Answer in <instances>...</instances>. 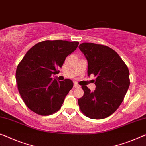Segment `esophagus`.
Wrapping results in <instances>:
<instances>
[{
	"mask_svg": "<svg viewBox=\"0 0 146 146\" xmlns=\"http://www.w3.org/2000/svg\"><path fill=\"white\" fill-rule=\"evenodd\" d=\"M74 88H80V86L79 85V84H77V83H74Z\"/></svg>",
	"mask_w": 146,
	"mask_h": 146,
	"instance_id": "34e87169",
	"label": "esophagus"
}]
</instances>
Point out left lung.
Returning a JSON list of instances; mask_svg holds the SVG:
<instances>
[{"label": "left lung", "mask_w": 146, "mask_h": 146, "mask_svg": "<svg viewBox=\"0 0 146 146\" xmlns=\"http://www.w3.org/2000/svg\"><path fill=\"white\" fill-rule=\"evenodd\" d=\"M79 48L88 61V75L96 77L94 92L82 86L84 95L78 100L80 110L90 119L106 118L119 108L129 89V68L107 46L84 42Z\"/></svg>", "instance_id": "8db88e82"}]
</instances>
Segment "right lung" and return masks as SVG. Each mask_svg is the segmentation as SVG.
Masks as SVG:
<instances>
[{"label": "right lung", "mask_w": 146, "mask_h": 146, "mask_svg": "<svg viewBox=\"0 0 146 146\" xmlns=\"http://www.w3.org/2000/svg\"><path fill=\"white\" fill-rule=\"evenodd\" d=\"M79 42L44 40L34 45L19 63L16 72L17 88L27 108L46 116L57 112L73 83L52 79L60 72L67 56L77 49Z\"/></svg>", "instance_id": "right-lung-1"}]
</instances>
